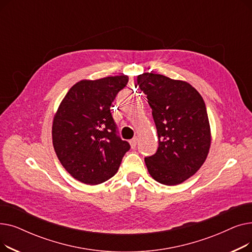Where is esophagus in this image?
<instances>
[{"label":"esophagus","mask_w":252,"mask_h":252,"mask_svg":"<svg viewBox=\"0 0 252 252\" xmlns=\"http://www.w3.org/2000/svg\"><path fill=\"white\" fill-rule=\"evenodd\" d=\"M137 143H138V139L137 138H134V139H131L130 141H129V144H130V147L131 148H136L137 147Z\"/></svg>","instance_id":"34e87169"}]
</instances>
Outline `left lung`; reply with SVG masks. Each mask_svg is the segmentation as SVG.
I'll return each instance as SVG.
<instances>
[{"mask_svg": "<svg viewBox=\"0 0 252 252\" xmlns=\"http://www.w3.org/2000/svg\"><path fill=\"white\" fill-rule=\"evenodd\" d=\"M157 129L158 148L145 157L150 176L174 186L193 176L205 161L210 127L205 103L190 84L155 73L138 75Z\"/></svg>", "mask_w": 252, "mask_h": 252, "instance_id": "left-lung-1", "label": "left lung"}]
</instances>
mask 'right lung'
<instances>
[{"label": "right lung", "instance_id": "add662e5", "mask_svg": "<svg viewBox=\"0 0 252 252\" xmlns=\"http://www.w3.org/2000/svg\"><path fill=\"white\" fill-rule=\"evenodd\" d=\"M126 75L81 81L70 88L53 121V146L63 167L79 182L97 185L112 178L129 150L117 134L112 102Z\"/></svg>", "mask_w": 252, "mask_h": 252}]
</instances>
